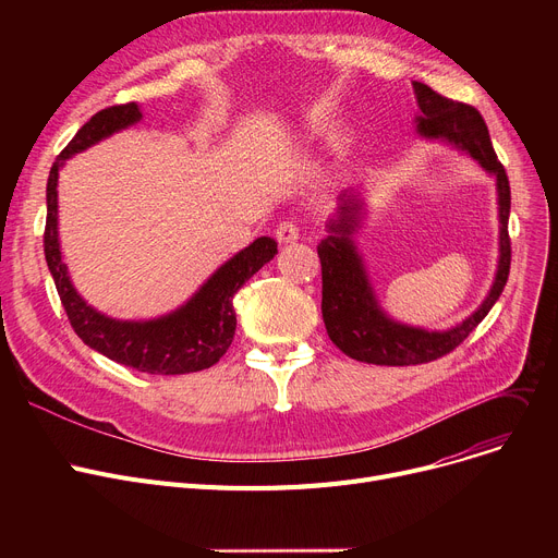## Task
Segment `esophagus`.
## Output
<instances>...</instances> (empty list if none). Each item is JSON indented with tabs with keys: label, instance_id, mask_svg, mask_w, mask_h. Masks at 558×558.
Masks as SVG:
<instances>
[{
	"label": "esophagus",
	"instance_id": "esophagus-1",
	"mask_svg": "<svg viewBox=\"0 0 558 558\" xmlns=\"http://www.w3.org/2000/svg\"><path fill=\"white\" fill-rule=\"evenodd\" d=\"M276 240L280 244H291L299 240V223L296 221H280L278 228H276Z\"/></svg>",
	"mask_w": 558,
	"mask_h": 558
}]
</instances>
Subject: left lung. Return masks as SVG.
Here are the masks:
<instances>
[{"mask_svg":"<svg viewBox=\"0 0 558 558\" xmlns=\"http://www.w3.org/2000/svg\"><path fill=\"white\" fill-rule=\"evenodd\" d=\"M418 104L416 133L432 142H446L454 149L471 156L486 173L495 179L497 190V219H500V257H497L495 280L482 305L465 316L461 324L448 330H425L400 324L379 305L371 284L364 257L353 240L362 228L366 205L355 190L339 194L337 215L328 221V238L316 246L320 257V278H324V324L332 343L357 362L379 366H412L434 362L448 355L500 299L511 267L509 242V210L511 190L507 171L497 160L488 129L482 114L473 108L434 93L429 85L414 81Z\"/></svg>","mask_w":558,"mask_h":558,"instance_id":"left-lung-1","label":"left lung"}]
</instances>
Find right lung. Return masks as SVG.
<instances>
[{"instance_id": "right-lung-1", "label": "right lung", "mask_w": 558, "mask_h": 558, "mask_svg": "<svg viewBox=\"0 0 558 558\" xmlns=\"http://www.w3.org/2000/svg\"><path fill=\"white\" fill-rule=\"evenodd\" d=\"M142 120L140 106L122 104L99 110L85 122L72 142L56 158L47 181V223L45 259L56 282L58 296L68 312L74 332L108 360L151 375H183L210 368L232 343L238 316L232 296L278 253L271 238H257L253 244L234 253L205 280L187 303L169 314L149 320H120L87 305L78 294L63 262L58 242V171L68 158L90 149L93 144L124 131Z\"/></svg>"}]
</instances>
